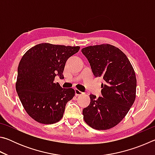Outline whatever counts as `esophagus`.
<instances>
[{"mask_svg":"<svg viewBox=\"0 0 155 155\" xmlns=\"http://www.w3.org/2000/svg\"><path fill=\"white\" fill-rule=\"evenodd\" d=\"M74 91H75V94H76V96H79V95H81V94H83V92H82V91H79L78 90H77V89H75Z\"/></svg>","mask_w":155,"mask_h":155,"instance_id":"esophagus-1","label":"esophagus"}]
</instances>
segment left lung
<instances>
[{"label": "left lung", "mask_w": 155, "mask_h": 155, "mask_svg": "<svg viewBox=\"0 0 155 155\" xmlns=\"http://www.w3.org/2000/svg\"><path fill=\"white\" fill-rule=\"evenodd\" d=\"M95 77H102V97L90 94V104L83 110V118L94 129L107 130L122 121L134 103L137 80L126 54L110 44L81 50Z\"/></svg>", "instance_id": "1"}]
</instances>
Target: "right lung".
<instances>
[{"instance_id":"add662e5","label":"right lung","mask_w":155,"mask_h":155,"mask_svg":"<svg viewBox=\"0 0 155 155\" xmlns=\"http://www.w3.org/2000/svg\"><path fill=\"white\" fill-rule=\"evenodd\" d=\"M79 46L39 44L23 55L18 68L15 89L25 111L35 121L54 124L62 118L65 105L75 95L72 88L54 83L63 72L68 58Z\"/></svg>"}]
</instances>
